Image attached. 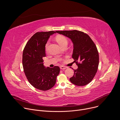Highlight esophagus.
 <instances>
[{
  "mask_svg": "<svg viewBox=\"0 0 120 120\" xmlns=\"http://www.w3.org/2000/svg\"><path fill=\"white\" fill-rule=\"evenodd\" d=\"M60 68L61 69L64 70V69H66V68H67V67H65V66H61L60 67Z\"/></svg>",
  "mask_w": 120,
  "mask_h": 120,
  "instance_id": "34e87169",
  "label": "esophagus"
}]
</instances>
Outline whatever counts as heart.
I'll use <instances>...</instances> for the list:
<instances>
[{
	"mask_svg": "<svg viewBox=\"0 0 120 120\" xmlns=\"http://www.w3.org/2000/svg\"><path fill=\"white\" fill-rule=\"evenodd\" d=\"M56 41L58 42V43L59 44V45H60L61 47H62V46H64V45H67V43H68V41H67L66 38H65L64 37L61 36H57V37L56 38ZM48 44H49V42H47L46 43V44H45V50L46 51L47 50Z\"/></svg>",
	"mask_w": 120,
	"mask_h": 120,
	"instance_id": "b5f03b06",
	"label": "heart"
}]
</instances>
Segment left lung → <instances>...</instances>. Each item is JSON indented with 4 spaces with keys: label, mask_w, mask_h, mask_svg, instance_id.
<instances>
[{
    "label": "left lung",
    "mask_w": 120,
    "mask_h": 120,
    "mask_svg": "<svg viewBox=\"0 0 120 120\" xmlns=\"http://www.w3.org/2000/svg\"><path fill=\"white\" fill-rule=\"evenodd\" d=\"M56 32L71 39L74 45L72 57L78 68L74 70L75 74L70 78V82L77 86L88 84L94 78L99 65V54L95 44L87 34L82 31Z\"/></svg>",
    "instance_id": "left-lung-1"
}]
</instances>
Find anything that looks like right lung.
I'll return each instance as SVG.
<instances>
[{
    "label": "right lung",
    "instance_id": "right-lung-1",
    "mask_svg": "<svg viewBox=\"0 0 120 120\" xmlns=\"http://www.w3.org/2000/svg\"><path fill=\"white\" fill-rule=\"evenodd\" d=\"M55 33L56 32L53 31L35 33L23 50L22 64L25 75L32 86L42 91L48 90L54 86L60 72L59 67L46 68L43 63L45 44Z\"/></svg>",
    "mask_w": 120,
    "mask_h": 120
}]
</instances>
